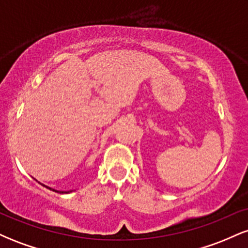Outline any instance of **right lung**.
<instances>
[{"instance_id": "right-lung-1", "label": "right lung", "mask_w": 248, "mask_h": 248, "mask_svg": "<svg viewBox=\"0 0 248 248\" xmlns=\"http://www.w3.org/2000/svg\"><path fill=\"white\" fill-rule=\"evenodd\" d=\"M37 181V179H36ZM39 184H41V186H45L46 187V189H49V190H52V191H56V192H59V193H69V192H72L73 190H70V191H58V190H56V189H52V187H50V186H45V184H43V183H41V182H38Z\"/></svg>"}]
</instances>
